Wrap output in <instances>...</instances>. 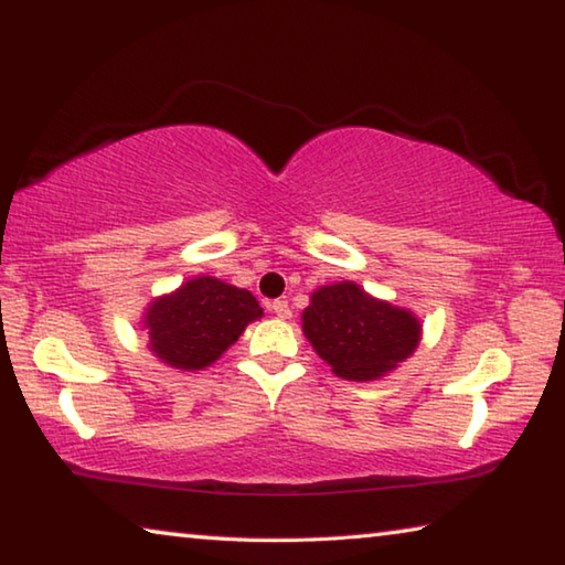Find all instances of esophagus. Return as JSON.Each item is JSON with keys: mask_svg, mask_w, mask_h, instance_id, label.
Returning a JSON list of instances; mask_svg holds the SVG:
<instances>
[{"mask_svg": "<svg viewBox=\"0 0 565 565\" xmlns=\"http://www.w3.org/2000/svg\"><path fill=\"white\" fill-rule=\"evenodd\" d=\"M271 311H274L279 319H289V317H291V306H289V301H286V299L271 301Z\"/></svg>", "mask_w": 565, "mask_h": 565, "instance_id": "obj_1", "label": "esophagus"}]
</instances>
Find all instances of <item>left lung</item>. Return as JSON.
<instances>
[{
  "mask_svg": "<svg viewBox=\"0 0 565 565\" xmlns=\"http://www.w3.org/2000/svg\"><path fill=\"white\" fill-rule=\"evenodd\" d=\"M303 333L333 374L371 381L408 359L420 339V323L406 309L379 301L356 284L341 281L313 291L303 311Z\"/></svg>",
  "mask_w": 565,
  "mask_h": 565,
  "instance_id": "left-lung-1",
  "label": "left lung"
}]
</instances>
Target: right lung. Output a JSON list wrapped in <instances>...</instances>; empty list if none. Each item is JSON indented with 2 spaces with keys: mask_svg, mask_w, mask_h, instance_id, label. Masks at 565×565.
<instances>
[{
  "mask_svg": "<svg viewBox=\"0 0 565 565\" xmlns=\"http://www.w3.org/2000/svg\"><path fill=\"white\" fill-rule=\"evenodd\" d=\"M252 291L212 276H196L177 294L149 306L145 327L151 351L174 369L196 371L216 361L242 337L246 323L262 317Z\"/></svg>",
  "mask_w": 565,
  "mask_h": 565,
  "instance_id": "right-lung-1",
  "label": "right lung"
}]
</instances>
